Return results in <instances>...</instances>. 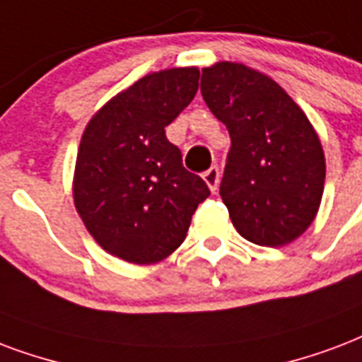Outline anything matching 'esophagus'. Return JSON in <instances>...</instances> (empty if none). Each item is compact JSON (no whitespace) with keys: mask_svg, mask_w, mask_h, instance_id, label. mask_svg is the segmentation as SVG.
Wrapping results in <instances>:
<instances>
[{"mask_svg":"<svg viewBox=\"0 0 362 362\" xmlns=\"http://www.w3.org/2000/svg\"><path fill=\"white\" fill-rule=\"evenodd\" d=\"M203 180L206 182V186L211 187V192H216L218 184H220V169H218V167H211V169L203 175Z\"/></svg>","mask_w":362,"mask_h":362,"instance_id":"esophagus-1","label":"esophagus"}]
</instances>
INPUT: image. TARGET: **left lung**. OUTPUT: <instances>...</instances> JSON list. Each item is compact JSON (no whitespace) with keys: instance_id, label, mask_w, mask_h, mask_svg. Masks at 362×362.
<instances>
[{"instance_id":"8db88e82","label":"left lung","mask_w":362,"mask_h":362,"mask_svg":"<svg viewBox=\"0 0 362 362\" xmlns=\"http://www.w3.org/2000/svg\"><path fill=\"white\" fill-rule=\"evenodd\" d=\"M201 95L230 132L220 195L235 230L262 247L292 243L315 220L325 189L310 119L272 77L237 62L203 68Z\"/></svg>"}]
</instances>
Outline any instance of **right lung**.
I'll list each match as a JSON object with an SVG mask.
<instances>
[{
    "label": "right lung",
    "mask_w": 362,
    "mask_h": 362,
    "mask_svg": "<svg viewBox=\"0 0 362 362\" xmlns=\"http://www.w3.org/2000/svg\"><path fill=\"white\" fill-rule=\"evenodd\" d=\"M197 89V68L153 71L106 102L83 132L74 203L95 241L121 260L148 266L173 255L211 195L165 134Z\"/></svg>",
    "instance_id": "1"
}]
</instances>
